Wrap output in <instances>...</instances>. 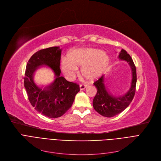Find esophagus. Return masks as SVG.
Wrapping results in <instances>:
<instances>
[{"instance_id":"1","label":"esophagus","mask_w":161,"mask_h":161,"mask_svg":"<svg viewBox=\"0 0 161 161\" xmlns=\"http://www.w3.org/2000/svg\"><path fill=\"white\" fill-rule=\"evenodd\" d=\"M87 84H81L80 86V90H83V89H85L87 87Z\"/></svg>"}]
</instances>
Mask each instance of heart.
Listing matches in <instances>:
<instances>
[{
	"label": "heart",
	"instance_id": "obj_1",
	"mask_svg": "<svg viewBox=\"0 0 161 161\" xmlns=\"http://www.w3.org/2000/svg\"><path fill=\"white\" fill-rule=\"evenodd\" d=\"M108 62V56L103 51L80 48L71 51L68 58L63 59L61 69L66 77L72 80L78 72V66H82V75L89 80H93L104 72Z\"/></svg>",
	"mask_w": 161,
	"mask_h": 161
}]
</instances>
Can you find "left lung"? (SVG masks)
Wrapping results in <instances>:
<instances>
[{"label":"left lung","mask_w":161,"mask_h":161,"mask_svg":"<svg viewBox=\"0 0 161 161\" xmlns=\"http://www.w3.org/2000/svg\"><path fill=\"white\" fill-rule=\"evenodd\" d=\"M119 57L121 60L126 61L131 67L132 80L129 91L122 97H117L110 95L106 89L104 75L93 83L97 89V92L92 102L93 108L99 114L106 117H114L125 110L131 103L136 92V69L132 58L124 49L121 51Z\"/></svg>","instance_id":"obj_1"}]
</instances>
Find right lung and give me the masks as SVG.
<instances>
[{
	"mask_svg": "<svg viewBox=\"0 0 161 161\" xmlns=\"http://www.w3.org/2000/svg\"><path fill=\"white\" fill-rule=\"evenodd\" d=\"M61 55L59 47L38 51L30 58L25 74L24 86L30 103L38 112L49 118H57L64 114L80 90L78 84L68 81L60 76ZM42 65L50 67L56 77L54 82L44 90L38 88L33 80V72Z\"/></svg>",
	"mask_w": 161,
	"mask_h": 161,
	"instance_id": "right-lung-1",
	"label": "right lung"
}]
</instances>
